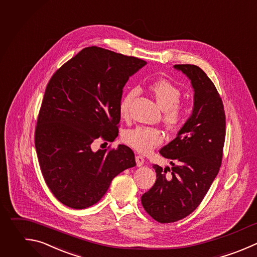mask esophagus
I'll use <instances>...</instances> for the list:
<instances>
[{"instance_id":"esophagus-1","label":"esophagus","mask_w":257,"mask_h":257,"mask_svg":"<svg viewBox=\"0 0 257 257\" xmlns=\"http://www.w3.org/2000/svg\"><path fill=\"white\" fill-rule=\"evenodd\" d=\"M136 162H137L138 167H142L145 163V159L142 156H136Z\"/></svg>"}]
</instances>
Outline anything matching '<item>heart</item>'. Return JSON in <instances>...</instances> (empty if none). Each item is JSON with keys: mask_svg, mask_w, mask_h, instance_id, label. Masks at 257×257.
<instances>
[{"mask_svg": "<svg viewBox=\"0 0 257 257\" xmlns=\"http://www.w3.org/2000/svg\"><path fill=\"white\" fill-rule=\"evenodd\" d=\"M155 100L163 110V121L168 130L179 131L187 119L186 109L179 104L181 99L180 89L165 79L154 81L149 86ZM139 94L138 88L130 89L119 101V114L125 118L128 116L133 100ZM164 141L162 132L156 127L139 126L126 132L124 142L142 154H149L159 147Z\"/></svg>", "mask_w": 257, "mask_h": 257, "instance_id": "b5f03b06", "label": "heart"}]
</instances>
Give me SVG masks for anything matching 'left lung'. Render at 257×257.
<instances>
[{"instance_id": "left-lung-1", "label": "left lung", "mask_w": 257, "mask_h": 257, "mask_svg": "<svg viewBox=\"0 0 257 257\" xmlns=\"http://www.w3.org/2000/svg\"><path fill=\"white\" fill-rule=\"evenodd\" d=\"M174 68L191 81L194 103L176 138L160 151L172 167L154 165L156 183L142 196L147 213L161 223L181 220L199 206L219 172L225 141L224 106L213 82L196 65Z\"/></svg>"}]
</instances>
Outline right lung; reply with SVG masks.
<instances>
[{
	"instance_id": "1",
	"label": "right lung",
	"mask_w": 257,
	"mask_h": 257,
	"mask_svg": "<svg viewBox=\"0 0 257 257\" xmlns=\"http://www.w3.org/2000/svg\"><path fill=\"white\" fill-rule=\"evenodd\" d=\"M146 61L91 46L62 65L50 79L39 112L35 147L45 182L53 195L73 209L96 204L111 181L136 166L124 145L92 151L98 138L118 136V110L128 78Z\"/></svg>"
}]
</instances>
